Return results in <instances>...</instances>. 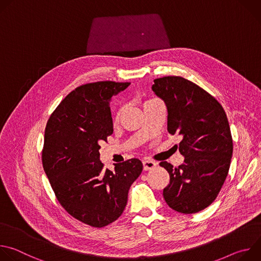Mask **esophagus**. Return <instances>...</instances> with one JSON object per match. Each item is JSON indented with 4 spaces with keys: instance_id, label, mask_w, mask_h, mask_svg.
<instances>
[{
    "instance_id": "esophagus-1",
    "label": "esophagus",
    "mask_w": 261,
    "mask_h": 261,
    "mask_svg": "<svg viewBox=\"0 0 261 261\" xmlns=\"http://www.w3.org/2000/svg\"><path fill=\"white\" fill-rule=\"evenodd\" d=\"M142 164H143V169H144L145 171L152 170V169H154V168L157 166V164H156L155 162L151 161V160H143V161H142Z\"/></svg>"
}]
</instances>
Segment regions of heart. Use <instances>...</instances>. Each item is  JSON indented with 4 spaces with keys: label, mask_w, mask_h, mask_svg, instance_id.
<instances>
[{
    "label": "heart",
    "mask_w": 261,
    "mask_h": 261,
    "mask_svg": "<svg viewBox=\"0 0 261 261\" xmlns=\"http://www.w3.org/2000/svg\"><path fill=\"white\" fill-rule=\"evenodd\" d=\"M120 117V111H118V113L115 115V120H118Z\"/></svg>",
    "instance_id": "heart-1"
}]
</instances>
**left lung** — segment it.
<instances>
[{
    "instance_id": "8db88e82",
    "label": "left lung",
    "mask_w": 261,
    "mask_h": 261,
    "mask_svg": "<svg viewBox=\"0 0 261 261\" xmlns=\"http://www.w3.org/2000/svg\"><path fill=\"white\" fill-rule=\"evenodd\" d=\"M154 83L152 90L167 109V131L181 137L178 151L185 158L178 167L160 163L169 173L163 197L170 208L194 214L216 199L228 174L233 150L229 123L221 104L190 81L165 76Z\"/></svg>"
}]
</instances>
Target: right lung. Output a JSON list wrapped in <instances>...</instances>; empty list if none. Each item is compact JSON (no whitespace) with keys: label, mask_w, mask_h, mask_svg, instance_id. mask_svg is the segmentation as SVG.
I'll list each match as a JSON object with an SVG mask.
<instances>
[{"label":"right lung","mask_w":261,"mask_h":261,"mask_svg":"<svg viewBox=\"0 0 261 261\" xmlns=\"http://www.w3.org/2000/svg\"><path fill=\"white\" fill-rule=\"evenodd\" d=\"M130 83L97 82L72 91L50 116L42 163L62 206L75 219L103 227L124 212L128 192L142 171L138 159L103 167L100 143L114 132L109 103Z\"/></svg>","instance_id":"1"}]
</instances>
